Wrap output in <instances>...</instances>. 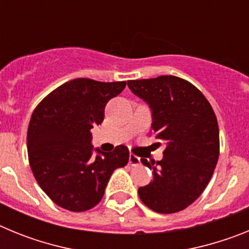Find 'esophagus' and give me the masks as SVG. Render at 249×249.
<instances>
[{
    "mask_svg": "<svg viewBox=\"0 0 249 249\" xmlns=\"http://www.w3.org/2000/svg\"><path fill=\"white\" fill-rule=\"evenodd\" d=\"M140 163H141L140 157H137L136 155L131 153V155H129V164H131V166H138Z\"/></svg>",
    "mask_w": 249,
    "mask_h": 249,
    "instance_id": "1",
    "label": "esophagus"
}]
</instances>
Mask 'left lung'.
Returning <instances> with one entry per match:
<instances>
[{
    "label": "left lung",
    "mask_w": 249,
    "mask_h": 249,
    "mask_svg": "<svg viewBox=\"0 0 249 249\" xmlns=\"http://www.w3.org/2000/svg\"><path fill=\"white\" fill-rule=\"evenodd\" d=\"M127 83L148 103L152 133L166 143L160 160H141L153 169V181L140 187L138 196L155 212H179L198 198L214 172L219 156L214 111L196 86L179 77L160 76Z\"/></svg>",
    "instance_id": "8db88e82"
}]
</instances>
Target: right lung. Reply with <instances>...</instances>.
Instances as JSON below:
<instances>
[{"label":"right lung","mask_w":249,"mask_h":249,"mask_svg":"<svg viewBox=\"0 0 249 249\" xmlns=\"http://www.w3.org/2000/svg\"><path fill=\"white\" fill-rule=\"evenodd\" d=\"M126 81L76 78L37 105L27 131L28 160L37 183L57 206L85 212L97 206L116 168L128 163L120 144L92 157L91 129L103 122L105 107L124 89Z\"/></svg>","instance_id":"1"}]
</instances>
